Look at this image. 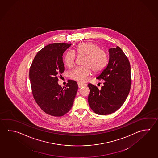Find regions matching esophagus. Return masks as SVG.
I'll use <instances>...</instances> for the list:
<instances>
[{"instance_id": "esophagus-1", "label": "esophagus", "mask_w": 158, "mask_h": 158, "mask_svg": "<svg viewBox=\"0 0 158 158\" xmlns=\"http://www.w3.org/2000/svg\"><path fill=\"white\" fill-rule=\"evenodd\" d=\"M86 84H85V83H80V82H78V87L79 88H81V87H83V86H86Z\"/></svg>"}]
</instances>
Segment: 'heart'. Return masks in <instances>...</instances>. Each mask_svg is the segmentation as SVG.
Returning a JSON list of instances; mask_svg holds the SVG:
<instances>
[{"label":"heart","mask_w":158,"mask_h":158,"mask_svg":"<svg viewBox=\"0 0 158 158\" xmlns=\"http://www.w3.org/2000/svg\"><path fill=\"white\" fill-rule=\"evenodd\" d=\"M100 46L97 43L87 42L79 43L76 47L78 55H85L83 60L84 66L77 67L70 73V77L74 80L83 82L86 77L94 72H98L102 71L108 61L107 52L101 49ZM76 55L73 51L69 50L64 56V61L67 67H72L75 64Z\"/></svg>","instance_id":"obj_1"}]
</instances>
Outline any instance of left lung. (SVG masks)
<instances>
[{"label": "left lung", "instance_id": "obj_1", "mask_svg": "<svg viewBox=\"0 0 158 158\" xmlns=\"http://www.w3.org/2000/svg\"><path fill=\"white\" fill-rule=\"evenodd\" d=\"M109 53L107 65L96 77L105 81L101 89L88 84V102L98 115H109L119 109L129 95L131 84L129 61L122 49L117 46L110 48Z\"/></svg>", "mask_w": 158, "mask_h": 158}]
</instances>
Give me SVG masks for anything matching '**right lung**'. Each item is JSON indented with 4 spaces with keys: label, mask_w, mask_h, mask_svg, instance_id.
Returning a JSON list of instances; mask_svg holds the SVG:
<instances>
[{
    "label": "right lung",
    "mask_w": 158,
    "mask_h": 158,
    "mask_svg": "<svg viewBox=\"0 0 158 158\" xmlns=\"http://www.w3.org/2000/svg\"><path fill=\"white\" fill-rule=\"evenodd\" d=\"M71 45L55 43L44 47L30 67L29 77L34 98L44 112L53 116L69 112L78 89L75 81L68 80L65 89L58 83V76L64 71L63 53Z\"/></svg>",
    "instance_id": "right-lung-1"
}]
</instances>
